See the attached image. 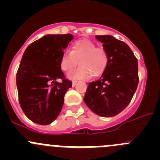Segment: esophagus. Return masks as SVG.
<instances>
[{
  "label": "esophagus",
  "mask_w": 160,
  "mask_h": 160,
  "mask_svg": "<svg viewBox=\"0 0 160 160\" xmlns=\"http://www.w3.org/2000/svg\"><path fill=\"white\" fill-rule=\"evenodd\" d=\"M77 80H73V81H72V86L75 87V85L77 84Z\"/></svg>",
  "instance_id": "esophagus-1"
}]
</instances>
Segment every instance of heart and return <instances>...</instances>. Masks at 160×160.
I'll list each match as a JSON object with an SVG mask.
<instances>
[{
    "mask_svg": "<svg viewBox=\"0 0 160 160\" xmlns=\"http://www.w3.org/2000/svg\"><path fill=\"white\" fill-rule=\"evenodd\" d=\"M93 42L80 39L72 44L71 51H64L60 58V67L69 72L79 62L80 67L68 74L70 79L87 80L91 76L98 77L107 68L108 54L101 47H96Z\"/></svg>",
    "mask_w": 160,
    "mask_h": 160,
    "instance_id": "b5f03b06",
    "label": "heart"
}]
</instances>
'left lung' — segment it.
<instances>
[{"label": "left lung", "mask_w": 160, "mask_h": 160, "mask_svg": "<svg viewBox=\"0 0 160 160\" xmlns=\"http://www.w3.org/2000/svg\"><path fill=\"white\" fill-rule=\"evenodd\" d=\"M108 54L107 68L96 81L89 83L85 104L98 115L110 118L129 104L138 83V60L129 46L111 35H96Z\"/></svg>", "instance_id": "8db88e82"}]
</instances>
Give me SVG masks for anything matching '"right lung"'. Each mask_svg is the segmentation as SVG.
I'll list each match as a JSON object with an SVG mask.
<instances>
[{
    "label": "right lung",
    "mask_w": 160,
    "mask_h": 160,
    "mask_svg": "<svg viewBox=\"0 0 160 160\" xmlns=\"http://www.w3.org/2000/svg\"><path fill=\"white\" fill-rule=\"evenodd\" d=\"M72 39L71 34L46 35L30 44L22 56L16 75L18 100L35 123L49 125L60 114L65 93L72 87L61 70L60 58Z\"/></svg>",
    "instance_id": "right-lung-1"
}]
</instances>
